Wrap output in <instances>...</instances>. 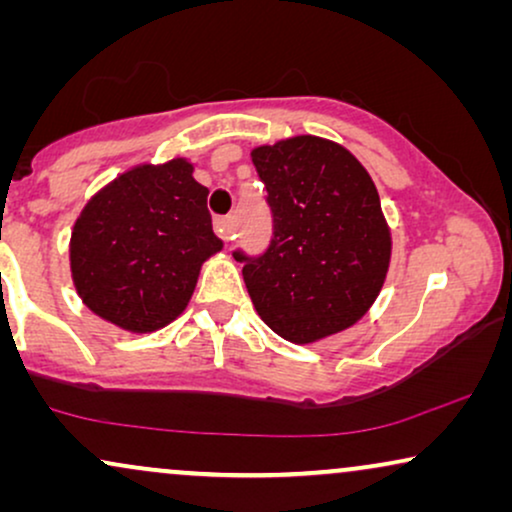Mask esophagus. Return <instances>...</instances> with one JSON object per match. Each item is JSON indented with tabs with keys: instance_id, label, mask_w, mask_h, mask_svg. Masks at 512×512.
Returning a JSON list of instances; mask_svg holds the SVG:
<instances>
[{
	"instance_id": "1",
	"label": "esophagus",
	"mask_w": 512,
	"mask_h": 512,
	"mask_svg": "<svg viewBox=\"0 0 512 512\" xmlns=\"http://www.w3.org/2000/svg\"><path fill=\"white\" fill-rule=\"evenodd\" d=\"M214 228H216V233H219L221 240L230 242L235 237V221H233V216H219V219L214 221Z\"/></svg>"
}]
</instances>
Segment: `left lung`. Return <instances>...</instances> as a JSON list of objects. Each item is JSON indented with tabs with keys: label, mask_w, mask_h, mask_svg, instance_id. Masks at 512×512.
Instances as JSON below:
<instances>
[{
	"label": "left lung",
	"mask_w": 512,
	"mask_h": 512,
	"mask_svg": "<svg viewBox=\"0 0 512 512\" xmlns=\"http://www.w3.org/2000/svg\"><path fill=\"white\" fill-rule=\"evenodd\" d=\"M275 233L244 263L258 317L279 338L312 345L354 326L380 296L391 230L366 167L331 139L298 135L251 151Z\"/></svg>",
	"instance_id": "left-lung-1"
}]
</instances>
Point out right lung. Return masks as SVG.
I'll list each match as a JSON object with an SVG mask.
<instances>
[{
    "label": "right lung",
    "mask_w": 512,
    "mask_h": 512,
    "mask_svg": "<svg viewBox=\"0 0 512 512\" xmlns=\"http://www.w3.org/2000/svg\"><path fill=\"white\" fill-rule=\"evenodd\" d=\"M209 191L193 163H142L100 188L76 216L69 268L83 305L130 333H153L186 310L200 268L219 254Z\"/></svg>",
    "instance_id": "right-lung-1"
}]
</instances>
